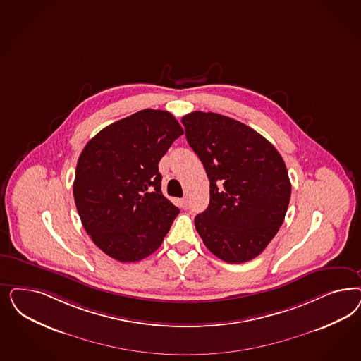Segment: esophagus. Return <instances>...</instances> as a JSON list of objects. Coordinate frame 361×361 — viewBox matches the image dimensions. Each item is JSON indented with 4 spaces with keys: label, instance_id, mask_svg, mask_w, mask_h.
Returning <instances> with one entry per match:
<instances>
[{
    "label": "esophagus",
    "instance_id": "esophagus-1",
    "mask_svg": "<svg viewBox=\"0 0 361 361\" xmlns=\"http://www.w3.org/2000/svg\"><path fill=\"white\" fill-rule=\"evenodd\" d=\"M178 204L182 207V209H186L187 207V199L186 198H180L178 199Z\"/></svg>",
    "mask_w": 361,
    "mask_h": 361
}]
</instances>
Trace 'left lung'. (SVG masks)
<instances>
[{
  "label": "left lung",
  "mask_w": 361,
  "mask_h": 361,
  "mask_svg": "<svg viewBox=\"0 0 361 361\" xmlns=\"http://www.w3.org/2000/svg\"><path fill=\"white\" fill-rule=\"evenodd\" d=\"M182 123L209 176V207L195 216L203 243L227 263L260 255L279 231L291 198L281 155L254 128L228 116L194 111Z\"/></svg>",
  "instance_id": "left-lung-1"
}]
</instances>
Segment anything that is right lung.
<instances>
[{"mask_svg": "<svg viewBox=\"0 0 361 361\" xmlns=\"http://www.w3.org/2000/svg\"><path fill=\"white\" fill-rule=\"evenodd\" d=\"M183 128L163 110H140L102 128L77 162L73 194L94 245L122 263L152 255L179 209L161 191L158 163Z\"/></svg>", "mask_w": 361, "mask_h": 361, "instance_id": "right-lung-1", "label": "right lung"}]
</instances>
